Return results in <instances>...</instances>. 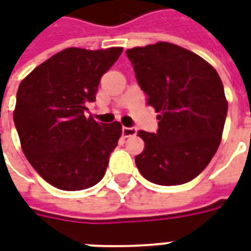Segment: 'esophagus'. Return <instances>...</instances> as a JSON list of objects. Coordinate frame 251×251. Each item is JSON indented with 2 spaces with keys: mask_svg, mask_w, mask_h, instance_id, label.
I'll use <instances>...</instances> for the list:
<instances>
[{
  "mask_svg": "<svg viewBox=\"0 0 251 251\" xmlns=\"http://www.w3.org/2000/svg\"><path fill=\"white\" fill-rule=\"evenodd\" d=\"M137 134V129L136 127H122V136L127 138V137H133Z\"/></svg>",
  "mask_w": 251,
  "mask_h": 251,
  "instance_id": "34e87169",
  "label": "esophagus"
}]
</instances>
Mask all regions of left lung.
I'll use <instances>...</instances> for the list:
<instances>
[{
    "label": "left lung",
    "instance_id": "left-lung-1",
    "mask_svg": "<svg viewBox=\"0 0 251 251\" xmlns=\"http://www.w3.org/2000/svg\"><path fill=\"white\" fill-rule=\"evenodd\" d=\"M147 103L158 113L157 133L140 130V174L158 185L195 179L219 148L227 115L223 83L210 63L172 43L126 51Z\"/></svg>",
    "mask_w": 251,
    "mask_h": 251
}]
</instances>
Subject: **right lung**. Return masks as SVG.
Listing matches in <instances>:
<instances>
[{"instance_id":"1","label":"right lung","mask_w":251,"mask_h":251,"mask_svg":"<svg viewBox=\"0 0 251 251\" xmlns=\"http://www.w3.org/2000/svg\"><path fill=\"white\" fill-rule=\"evenodd\" d=\"M122 50L66 48L20 83L13 120L21 149L36 172L56 188L80 191L104 176L122 125L99 124L84 111Z\"/></svg>"}]
</instances>
